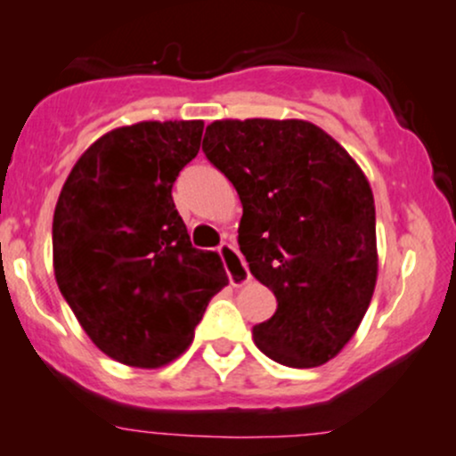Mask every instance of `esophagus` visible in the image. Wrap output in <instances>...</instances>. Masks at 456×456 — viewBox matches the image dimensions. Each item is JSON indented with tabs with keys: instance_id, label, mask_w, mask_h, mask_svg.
Segmentation results:
<instances>
[{
	"instance_id": "34e87169",
	"label": "esophagus",
	"mask_w": 456,
	"mask_h": 456,
	"mask_svg": "<svg viewBox=\"0 0 456 456\" xmlns=\"http://www.w3.org/2000/svg\"><path fill=\"white\" fill-rule=\"evenodd\" d=\"M218 253H220V257H223L224 268H227L229 284L236 286L238 289V286H244L251 281V273H248L247 262L242 260V256L238 253V248L233 247V244H229V242L220 244Z\"/></svg>"
}]
</instances>
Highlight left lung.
Instances as JSON below:
<instances>
[{"label":"left lung","instance_id":"8db88e82","mask_svg":"<svg viewBox=\"0 0 456 456\" xmlns=\"http://www.w3.org/2000/svg\"><path fill=\"white\" fill-rule=\"evenodd\" d=\"M203 152L240 196L238 244L277 297L253 341L280 365H323L356 334L376 289V205L365 172L305 119H216Z\"/></svg>","mask_w":456,"mask_h":456}]
</instances>
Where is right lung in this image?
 <instances>
[{
  "instance_id": "add662e5",
  "label": "right lung",
  "mask_w": 456,
  "mask_h": 456,
  "mask_svg": "<svg viewBox=\"0 0 456 456\" xmlns=\"http://www.w3.org/2000/svg\"><path fill=\"white\" fill-rule=\"evenodd\" d=\"M200 135V119L113 128L61 190L56 284L95 347L122 365L157 369L181 356L209 299L229 284L218 253L191 247L172 200Z\"/></svg>"
}]
</instances>
